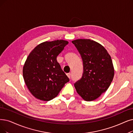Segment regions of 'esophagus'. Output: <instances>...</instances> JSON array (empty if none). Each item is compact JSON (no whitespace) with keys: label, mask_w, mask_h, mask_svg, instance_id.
<instances>
[{"label":"esophagus","mask_w":133,"mask_h":133,"mask_svg":"<svg viewBox=\"0 0 133 133\" xmlns=\"http://www.w3.org/2000/svg\"><path fill=\"white\" fill-rule=\"evenodd\" d=\"M67 76H68V77H69V78H70V77H71V73L70 72H69V73H68L67 74Z\"/></svg>","instance_id":"esophagus-1"}]
</instances>
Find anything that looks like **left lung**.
Listing matches in <instances>:
<instances>
[{"label": "left lung", "instance_id": "1", "mask_svg": "<svg viewBox=\"0 0 133 133\" xmlns=\"http://www.w3.org/2000/svg\"><path fill=\"white\" fill-rule=\"evenodd\" d=\"M80 54L83 66L82 76L74 84L77 93L91 102L107 91L114 76V68L107 50L90 39L72 41Z\"/></svg>", "mask_w": 133, "mask_h": 133}]
</instances>
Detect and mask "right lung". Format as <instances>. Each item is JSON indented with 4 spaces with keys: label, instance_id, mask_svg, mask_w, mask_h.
<instances>
[{
    "label": "right lung",
    "instance_id": "obj_1",
    "mask_svg": "<svg viewBox=\"0 0 133 133\" xmlns=\"http://www.w3.org/2000/svg\"><path fill=\"white\" fill-rule=\"evenodd\" d=\"M68 43L63 40L44 42L35 47L26 58L23 76L36 98L43 101L53 99L69 81L57 61V57Z\"/></svg>",
    "mask_w": 133,
    "mask_h": 133
}]
</instances>
